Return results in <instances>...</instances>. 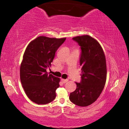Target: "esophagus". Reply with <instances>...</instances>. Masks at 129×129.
<instances>
[{
	"mask_svg": "<svg viewBox=\"0 0 129 129\" xmlns=\"http://www.w3.org/2000/svg\"><path fill=\"white\" fill-rule=\"evenodd\" d=\"M61 81L62 82V83L65 84V83H67L68 81V79H61Z\"/></svg>",
	"mask_w": 129,
	"mask_h": 129,
	"instance_id": "obj_1",
	"label": "esophagus"
}]
</instances>
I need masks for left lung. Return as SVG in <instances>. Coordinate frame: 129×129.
I'll return each instance as SVG.
<instances>
[{
    "instance_id": "obj_1",
    "label": "left lung",
    "mask_w": 129,
    "mask_h": 129,
    "mask_svg": "<svg viewBox=\"0 0 129 129\" xmlns=\"http://www.w3.org/2000/svg\"><path fill=\"white\" fill-rule=\"evenodd\" d=\"M73 40L81 50L80 62L81 80L76 82L77 88L71 93L69 100L79 106H87L94 102L101 94L106 83V58L101 45L89 35L76 36Z\"/></svg>"
}]
</instances>
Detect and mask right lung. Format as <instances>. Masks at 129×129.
I'll list each match as a JSON object with an SVG mask.
<instances>
[{
	"label": "right lung",
	"mask_w": 129,
	"mask_h": 129,
	"mask_svg": "<svg viewBox=\"0 0 129 129\" xmlns=\"http://www.w3.org/2000/svg\"><path fill=\"white\" fill-rule=\"evenodd\" d=\"M65 40L41 36L30 41L25 49L20 65V81L26 94L35 103L44 105L55 99L60 79L48 74L46 69Z\"/></svg>",
	"instance_id": "1"
}]
</instances>
